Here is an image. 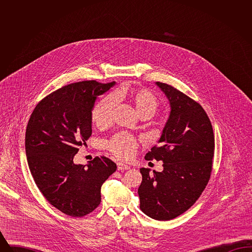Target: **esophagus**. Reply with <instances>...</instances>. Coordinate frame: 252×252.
Segmentation results:
<instances>
[{"label":"esophagus","mask_w":252,"mask_h":252,"mask_svg":"<svg viewBox=\"0 0 252 252\" xmlns=\"http://www.w3.org/2000/svg\"><path fill=\"white\" fill-rule=\"evenodd\" d=\"M117 168H118L119 171H124V170H128L129 166L125 164V163H123V162H118L117 163Z\"/></svg>","instance_id":"obj_1"}]
</instances>
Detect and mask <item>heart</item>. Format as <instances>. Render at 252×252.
Wrapping results in <instances>:
<instances>
[{
	"label": "heart",
	"instance_id": "1",
	"mask_svg": "<svg viewBox=\"0 0 252 252\" xmlns=\"http://www.w3.org/2000/svg\"><path fill=\"white\" fill-rule=\"evenodd\" d=\"M114 102H125L131 107L139 117H150L158 108L156 96L144 88L123 87L113 92L112 96L100 100L92 110V122L96 127L104 129L112 121ZM109 152L122 159L130 158L137 151L138 141L127 133H118L107 143Z\"/></svg>",
	"mask_w": 252,
	"mask_h": 252
}]
</instances>
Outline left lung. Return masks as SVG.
Segmentation results:
<instances>
[{"label":"left lung","mask_w":252,"mask_h":252,"mask_svg":"<svg viewBox=\"0 0 252 252\" xmlns=\"http://www.w3.org/2000/svg\"><path fill=\"white\" fill-rule=\"evenodd\" d=\"M171 112L158 144L145 155L162 160L163 171L141 168L138 193L146 216L166 221L182 215L199 198L211 178L215 154L212 123L199 103L171 85L157 82Z\"/></svg>","instance_id":"left-lung-1"}]
</instances>
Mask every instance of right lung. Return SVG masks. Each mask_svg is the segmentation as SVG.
Listing matches in <instances>:
<instances>
[{
  "label": "right lung",
  "mask_w": 252,
  "mask_h": 252,
  "mask_svg": "<svg viewBox=\"0 0 252 252\" xmlns=\"http://www.w3.org/2000/svg\"><path fill=\"white\" fill-rule=\"evenodd\" d=\"M115 82L87 80L66 85L40 100L25 133L27 162L37 188L63 214L82 217L101 202V186L117 169L105 156L89 164H74L73 157L92 135L96 97Z\"/></svg>",
  "instance_id": "right-lung-1"
}]
</instances>
